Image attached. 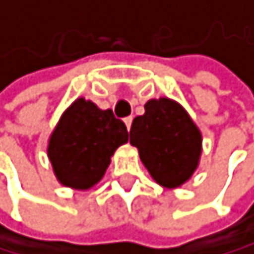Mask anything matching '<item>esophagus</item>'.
Listing matches in <instances>:
<instances>
[{
  "label": "esophagus",
  "mask_w": 254,
  "mask_h": 254,
  "mask_svg": "<svg viewBox=\"0 0 254 254\" xmlns=\"http://www.w3.org/2000/svg\"><path fill=\"white\" fill-rule=\"evenodd\" d=\"M125 125H126V128H128V131H129L131 129V125H132V117L125 118Z\"/></svg>",
  "instance_id": "1"
}]
</instances>
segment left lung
Wrapping results in <instances>:
<instances>
[{
	"label": "left lung",
	"mask_w": 254,
	"mask_h": 254,
	"mask_svg": "<svg viewBox=\"0 0 254 254\" xmlns=\"http://www.w3.org/2000/svg\"><path fill=\"white\" fill-rule=\"evenodd\" d=\"M144 115L132 120L131 145L157 184L178 189L197 171L201 158V131L183 105L170 97L150 99Z\"/></svg>",
	"instance_id": "obj_1"
}]
</instances>
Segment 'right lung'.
<instances>
[{
    "label": "right lung",
    "mask_w": 254,
    "mask_h": 254,
    "mask_svg": "<svg viewBox=\"0 0 254 254\" xmlns=\"http://www.w3.org/2000/svg\"><path fill=\"white\" fill-rule=\"evenodd\" d=\"M128 142V131L112 110L78 97L57 122L48 139V158L59 184L89 190L101 183L115 150Z\"/></svg>",
    "instance_id": "obj_1"
}]
</instances>
